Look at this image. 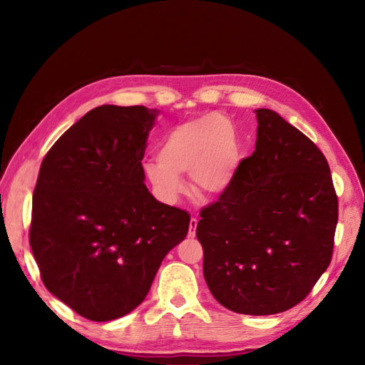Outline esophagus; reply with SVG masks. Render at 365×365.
<instances>
[{
  "label": "esophagus",
  "instance_id": "obj_1",
  "mask_svg": "<svg viewBox=\"0 0 365 365\" xmlns=\"http://www.w3.org/2000/svg\"><path fill=\"white\" fill-rule=\"evenodd\" d=\"M196 227H197V220L196 218H191V221H190V230H188V237L190 238H195L196 237Z\"/></svg>",
  "mask_w": 365,
  "mask_h": 365
}]
</instances>
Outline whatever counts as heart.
Instances as JSON below:
<instances>
[{"instance_id": "b5f03b06", "label": "heart", "mask_w": 365, "mask_h": 365, "mask_svg": "<svg viewBox=\"0 0 365 365\" xmlns=\"http://www.w3.org/2000/svg\"><path fill=\"white\" fill-rule=\"evenodd\" d=\"M242 150L237 131L222 114H205L170 128L158 147V158L145 161L144 173L163 202L175 204L187 185L199 199L226 195L234 185Z\"/></svg>"}]
</instances>
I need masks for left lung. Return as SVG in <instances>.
<instances>
[{
    "label": "left lung",
    "mask_w": 365,
    "mask_h": 365,
    "mask_svg": "<svg viewBox=\"0 0 365 365\" xmlns=\"http://www.w3.org/2000/svg\"><path fill=\"white\" fill-rule=\"evenodd\" d=\"M255 118L254 153L202 208L196 235L215 299L237 314L273 315L304 299L329 267L339 204L319 147L273 110Z\"/></svg>",
    "instance_id": "obj_1"
}]
</instances>
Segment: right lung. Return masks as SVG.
<instances>
[{
  "mask_svg": "<svg viewBox=\"0 0 365 365\" xmlns=\"http://www.w3.org/2000/svg\"><path fill=\"white\" fill-rule=\"evenodd\" d=\"M157 115L145 106H97L38 170L31 250L48 292L92 322L141 304L163 259L188 234V212L144 185L141 160Z\"/></svg>",
  "mask_w": 365,
  "mask_h": 365,
  "instance_id": "right-lung-1",
  "label": "right lung"
}]
</instances>
